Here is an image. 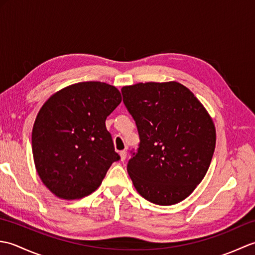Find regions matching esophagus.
<instances>
[{"instance_id": "34e87169", "label": "esophagus", "mask_w": 255, "mask_h": 255, "mask_svg": "<svg viewBox=\"0 0 255 255\" xmlns=\"http://www.w3.org/2000/svg\"><path fill=\"white\" fill-rule=\"evenodd\" d=\"M119 155H121V161H125V159H126V156H127V152L126 151H121Z\"/></svg>"}]
</instances>
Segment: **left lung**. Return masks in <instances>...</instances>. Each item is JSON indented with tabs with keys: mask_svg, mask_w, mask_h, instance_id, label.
<instances>
[{
	"mask_svg": "<svg viewBox=\"0 0 255 255\" xmlns=\"http://www.w3.org/2000/svg\"><path fill=\"white\" fill-rule=\"evenodd\" d=\"M140 143L127 164L134 188L149 202H182L203 181L216 145L213 119L186 86L137 83L122 89Z\"/></svg>",
	"mask_w": 255,
	"mask_h": 255,
	"instance_id": "8db88e82",
	"label": "left lung"
}]
</instances>
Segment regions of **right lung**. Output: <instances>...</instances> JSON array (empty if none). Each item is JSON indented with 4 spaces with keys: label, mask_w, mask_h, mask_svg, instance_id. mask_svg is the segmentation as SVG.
I'll list each match as a JSON object with an SVG mask.
<instances>
[{
    "label": "right lung",
    "mask_w": 255,
    "mask_h": 255,
    "mask_svg": "<svg viewBox=\"0 0 255 255\" xmlns=\"http://www.w3.org/2000/svg\"><path fill=\"white\" fill-rule=\"evenodd\" d=\"M121 102L115 86L90 81L58 91L42 105L32 127V156L41 182L57 197L88 196L119 160L105 121Z\"/></svg>",
    "instance_id": "add662e5"
}]
</instances>
